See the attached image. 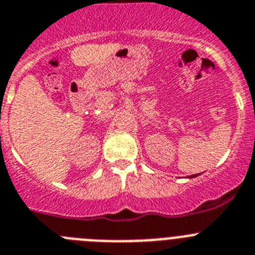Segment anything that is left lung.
Instances as JSON below:
<instances>
[{"instance_id":"8db88e82","label":"left lung","mask_w":255,"mask_h":255,"mask_svg":"<svg viewBox=\"0 0 255 255\" xmlns=\"http://www.w3.org/2000/svg\"><path fill=\"white\" fill-rule=\"evenodd\" d=\"M199 174H193V175H189V176H187V178H189V179H192V178H196V176H198Z\"/></svg>"}]
</instances>
